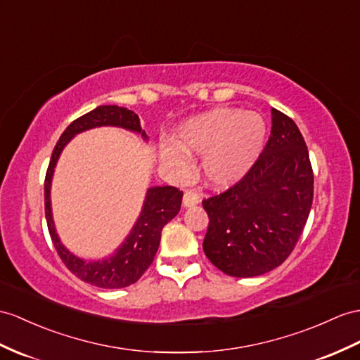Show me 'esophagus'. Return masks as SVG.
Segmentation results:
<instances>
[{"mask_svg": "<svg viewBox=\"0 0 360 360\" xmlns=\"http://www.w3.org/2000/svg\"><path fill=\"white\" fill-rule=\"evenodd\" d=\"M198 203H200V195L197 194L195 191L188 189L185 192V195H183V205H185L186 207H191V206L198 205Z\"/></svg>", "mask_w": 360, "mask_h": 360, "instance_id": "esophagus-1", "label": "esophagus"}]
</instances>
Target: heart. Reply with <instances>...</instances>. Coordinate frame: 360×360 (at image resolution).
<instances>
[{
	"mask_svg": "<svg viewBox=\"0 0 360 360\" xmlns=\"http://www.w3.org/2000/svg\"><path fill=\"white\" fill-rule=\"evenodd\" d=\"M266 140V122L257 111L214 108L188 119L177 128L174 142L160 146L162 165L177 177L191 168L189 154H201V172L214 186L238 181L259 157Z\"/></svg>",
	"mask_w": 360,
	"mask_h": 360,
	"instance_id": "b5f03b06",
	"label": "heart"
}]
</instances>
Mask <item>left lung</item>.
Segmentation results:
<instances>
[{"mask_svg": "<svg viewBox=\"0 0 360 360\" xmlns=\"http://www.w3.org/2000/svg\"><path fill=\"white\" fill-rule=\"evenodd\" d=\"M313 203V169L293 119L271 108L264 150L244 177L203 200L209 217L203 250L223 274L252 278L293 252Z\"/></svg>", "mask_w": 360, "mask_h": 360, "instance_id": "1", "label": "left lung"}]
</instances>
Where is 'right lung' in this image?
<instances>
[{
  "instance_id": "obj_1",
  "label": "right lung",
  "mask_w": 360,
  "mask_h": 360,
  "mask_svg": "<svg viewBox=\"0 0 360 360\" xmlns=\"http://www.w3.org/2000/svg\"><path fill=\"white\" fill-rule=\"evenodd\" d=\"M107 125L136 131L146 139L145 131H142V127H140L137 114L128 108L117 107V105H101V107L77 117L65 128L63 136L58 140L53 154H51L46 180H44V205H46L49 233L65 267L79 279H82L84 283L101 288H122L134 284L145 274V270L151 266L155 252L159 249L163 226L179 214L183 192L174 186H157L148 189L142 214L136 221L133 231L117 252L108 259L86 262L70 253L59 241L53 218H51V175H53L59 154L70 142V139L85 129Z\"/></svg>"
}]
</instances>
